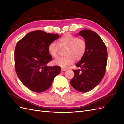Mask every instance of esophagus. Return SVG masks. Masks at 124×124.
Returning <instances> with one entry per match:
<instances>
[{
  "label": "esophagus",
  "instance_id": "esophagus-1",
  "mask_svg": "<svg viewBox=\"0 0 124 124\" xmlns=\"http://www.w3.org/2000/svg\"><path fill=\"white\" fill-rule=\"evenodd\" d=\"M67 69H65V68H61V71L62 72H63V71H66Z\"/></svg>",
  "mask_w": 124,
  "mask_h": 124
}]
</instances>
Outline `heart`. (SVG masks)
<instances>
[{"label":"heart","mask_w":124,"mask_h":124,"mask_svg":"<svg viewBox=\"0 0 124 124\" xmlns=\"http://www.w3.org/2000/svg\"><path fill=\"white\" fill-rule=\"evenodd\" d=\"M60 48H66L65 56L56 59L53 61L54 65L62 67L70 65L75 60L78 61L84 56L86 50V41L70 33H66L58 40ZM48 51L52 57L57 58L58 56L59 47L54 42L50 43L48 46Z\"/></svg>","instance_id":"heart-1"}]
</instances>
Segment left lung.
Returning a JSON list of instances; mask_svg holds the SVG:
<instances>
[{
    "label": "left lung",
    "mask_w": 124,
    "mask_h": 124,
    "mask_svg": "<svg viewBox=\"0 0 124 124\" xmlns=\"http://www.w3.org/2000/svg\"><path fill=\"white\" fill-rule=\"evenodd\" d=\"M77 35L83 37L87 47L83 58L76 65L80 69L73 70L75 74L70 84L78 91L87 92L98 85L104 76L107 50L99 36L91 30H82Z\"/></svg>",
    "instance_id": "left-lung-1"
}]
</instances>
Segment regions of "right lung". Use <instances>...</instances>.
Here are the masks:
<instances>
[{"label": "right lung", "mask_w": 124, "mask_h": 124, "mask_svg": "<svg viewBox=\"0 0 124 124\" xmlns=\"http://www.w3.org/2000/svg\"><path fill=\"white\" fill-rule=\"evenodd\" d=\"M59 35L38 30L28 33L17 43L14 51L16 72L19 79L31 91L41 93L50 87L61 67H48L52 61L49 44Z\"/></svg>", "instance_id": "1"}]
</instances>
